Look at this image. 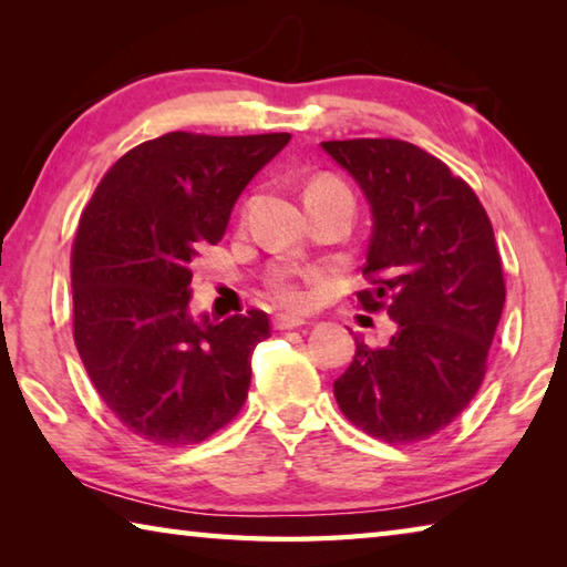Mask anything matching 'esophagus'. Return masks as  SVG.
I'll return each mask as SVG.
<instances>
[{"mask_svg":"<svg viewBox=\"0 0 567 567\" xmlns=\"http://www.w3.org/2000/svg\"><path fill=\"white\" fill-rule=\"evenodd\" d=\"M275 330H295V328H302L305 320L300 318H290V315H277V318L272 320Z\"/></svg>","mask_w":567,"mask_h":567,"instance_id":"1","label":"esophagus"}]
</instances>
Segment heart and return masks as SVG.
I'll use <instances>...</instances> for the list:
<instances>
[{
  "label": "heart",
  "instance_id": "b5f03b06",
  "mask_svg": "<svg viewBox=\"0 0 567 567\" xmlns=\"http://www.w3.org/2000/svg\"><path fill=\"white\" fill-rule=\"evenodd\" d=\"M318 185H322V182H318ZM312 280H315L312 272L297 270V267H290V265H277L272 267L270 275H267L265 285L275 305L285 307V310H305L312 300V290H310Z\"/></svg>",
  "mask_w": 567,
  "mask_h": 567
}]
</instances>
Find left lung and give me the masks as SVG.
Returning a JSON list of instances; mask_svg holds the SVG:
<instances>
[{
	"mask_svg": "<svg viewBox=\"0 0 567 567\" xmlns=\"http://www.w3.org/2000/svg\"><path fill=\"white\" fill-rule=\"evenodd\" d=\"M322 150L358 179L372 237L354 292L398 330L382 348L358 342L334 380L354 427L410 445L445 430L477 395L505 305L491 217L445 162L402 140H330Z\"/></svg>",
	"mask_w": 567,
	"mask_h": 567,
	"instance_id": "1",
	"label": "left lung"
}]
</instances>
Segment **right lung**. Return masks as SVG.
<instances>
[{
  "mask_svg": "<svg viewBox=\"0 0 567 567\" xmlns=\"http://www.w3.org/2000/svg\"><path fill=\"white\" fill-rule=\"evenodd\" d=\"M290 134L169 132L107 169L72 245L74 344L117 420L165 447L203 443L243 410L262 310L187 312L192 260L223 239L247 182Z\"/></svg>",
  "mask_w": 567,
  "mask_h": 567,
  "instance_id": "1",
  "label": "right lung"
}]
</instances>
